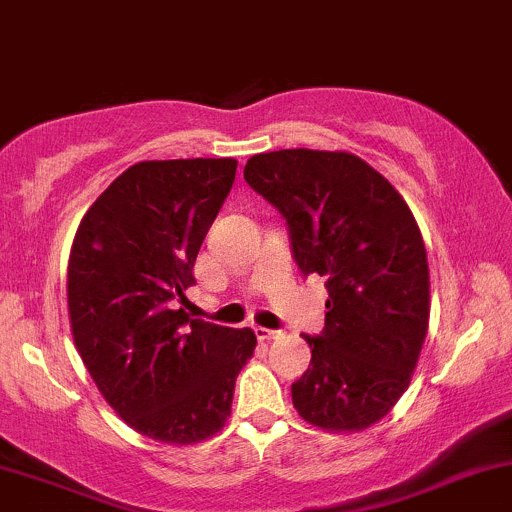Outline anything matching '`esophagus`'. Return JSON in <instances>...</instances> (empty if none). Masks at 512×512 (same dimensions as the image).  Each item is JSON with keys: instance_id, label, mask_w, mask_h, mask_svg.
I'll return each instance as SVG.
<instances>
[{"instance_id": "34e87169", "label": "esophagus", "mask_w": 512, "mask_h": 512, "mask_svg": "<svg viewBox=\"0 0 512 512\" xmlns=\"http://www.w3.org/2000/svg\"><path fill=\"white\" fill-rule=\"evenodd\" d=\"M255 335H257V340H277V338H282V330H269V328H260V325H257L255 328Z\"/></svg>"}]
</instances>
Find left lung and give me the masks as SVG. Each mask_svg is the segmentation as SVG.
Segmentation results:
<instances>
[{"instance_id": "8db88e82", "label": "left lung", "mask_w": 512, "mask_h": 512, "mask_svg": "<svg viewBox=\"0 0 512 512\" xmlns=\"http://www.w3.org/2000/svg\"><path fill=\"white\" fill-rule=\"evenodd\" d=\"M245 182L282 213L303 277L320 274L328 289L294 408L323 430L369 428L408 389L428 333V255L411 209L352 153H262Z\"/></svg>"}]
</instances>
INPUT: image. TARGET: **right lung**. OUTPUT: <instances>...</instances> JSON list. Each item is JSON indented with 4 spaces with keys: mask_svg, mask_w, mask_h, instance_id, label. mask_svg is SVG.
Instances as JSON below:
<instances>
[{
    "mask_svg": "<svg viewBox=\"0 0 512 512\" xmlns=\"http://www.w3.org/2000/svg\"><path fill=\"white\" fill-rule=\"evenodd\" d=\"M235 170L233 157L138 162L89 206L72 243L67 306L84 367L133 430L167 445L223 428L257 345L250 328L174 311Z\"/></svg>",
    "mask_w": 512,
    "mask_h": 512,
    "instance_id": "1",
    "label": "right lung"
}]
</instances>
